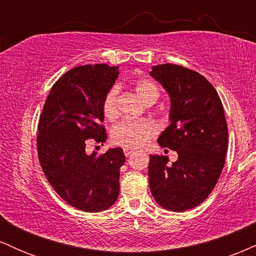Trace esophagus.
<instances>
[{
  "instance_id": "esophagus-1",
  "label": "esophagus",
  "mask_w": 256,
  "mask_h": 256,
  "mask_svg": "<svg viewBox=\"0 0 256 256\" xmlns=\"http://www.w3.org/2000/svg\"><path fill=\"white\" fill-rule=\"evenodd\" d=\"M122 150H124L125 156H130L132 152H134V148H130V146H125V148L122 149Z\"/></svg>"
}]
</instances>
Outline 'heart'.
Listing matches in <instances>:
<instances>
[{
  "label": "heart",
  "mask_w": 256,
  "mask_h": 256,
  "mask_svg": "<svg viewBox=\"0 0 256 256\" xmlns=\"http://www.w3.org/2000/svg\"><path fill=\"white\" fill-rule=\"evenodd\" d=\"M138 98L146 104H152L160 98V89L154 80L140 78L132 84ZM102 113L107 120H114L118 116V90L112 88L106 92L102 101ZM158 132V126L149 119L131 120L122 119L112 128V142L116 146L140 148L144 146Z\"/></svg>",
  "instance_id": "heart-1"
}]
</instances>
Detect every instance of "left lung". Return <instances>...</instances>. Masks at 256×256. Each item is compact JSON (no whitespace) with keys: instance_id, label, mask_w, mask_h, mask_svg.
Masks as SVG:
<instances>
[{"instance_id":"1","label":"left lung","mask_w":256,"mask_h":256,"mask_svg":"<svg viewBox=\"0 0 256 256\" xmlns=\"http://www.w3.org/2000/svg\"><path fill=\"white\" fill-rule=\"evenodd\" d=\"M171 98V125L158 137L162 148L178 152L150 155L148 167L152 198L161 207L184 212L210 196L224 168L228 134L222 100L204 76L179 64H162L150 72Z\"/></svg>"}]
</instances>
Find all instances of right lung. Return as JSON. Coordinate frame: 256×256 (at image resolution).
<instances>
[{
	"label": "right lung",
	"instance_id": "1",
	"mask_svg": "<svg viewBox=\"0 0 256 256\" xmlns=\"http://www.w3.org/2000/svg\"><path fill=\"white\" fill-rule=\"evenodd\" d=\"M118 67L84 64L70 70L52 85L38 120L37 152L52 189L83 212L110 208L119 195L122 148L88 155V140H107L102 101L118 78Z\"/></svg>",
	"mask_w": 256,
	"mask_h": 256
}]
</instances>
